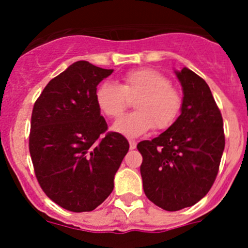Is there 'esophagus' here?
Segmentation results:
<instances>
[{
	"label": "esophagus",
	"instance_id": "obj_1",
	"mask_svg": "<svg viewBox=\"0 0 248 248\" xmlns=\"http://www.w3.org/2000/svg\"><path fill=\"white\" fill-rule=\"evenodd\" d=\"M137 147V141L136 140H129V149L134 150Z\"/></svg>",
	"mask_w": 248,
	"mask_h": 248
}]
</instances>
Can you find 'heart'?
<instances>
[{
  "label": "heart",
  "mask_w": 248,
  "mask_h": 248,
  "mask_svg": "<svg viewBox=\"0 0 248 248\" xmlns=\"http://www.w3.org/2000/svg\"><path fill=\"white\" fill-rule=\"evenodd\" d=\"M96 103L106 116L119 117L134 99L136 111L120 117L112 129L128 138H138L150 129H167L174 124L182 109L181 93L166 76L150 68L136 69L119 84L103 82L96 90Z\"/></svg>",
  "instance_id": "heart-1"
}]
</instances>
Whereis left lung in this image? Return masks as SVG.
<instances>
[{
    "label": "left lung",
    "mask_w": 248,
    "mask_h": 248,
    "mask_svg": "<svg viewBox=\"0 0 248 248\" xmlns=\"http://www.w3.org/2000/svg\"><path fill=\"white\" fill-rule=\"evenodd\" d=\"M182 86V109L174 124L137 147L147 198L177 211L206 196L218 172L224 150L223 120L209 85L191 69L175 71Z\"/></svg>",
    "instance_id": "8db88e82"
}]
</instances>
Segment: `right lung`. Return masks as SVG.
<instances>
[{"mask_svg": "<svg viewBox=\"0 0 248 248\" xmlns=\"http://www.w3.org/2000/svg\"><path fill=\"white\" fill-rule=\"evenodd\" d=\"M114 69L78 61L51 79L34 103L30 154L44 193L63 209L92 211L114 189L128 152L122 134L109 132L97 107V86Z\"/></svg>", "mask_w": 248, "mask_h": 248, "instance_id": "add662e5", "label": "right lung"}]
</instances>
